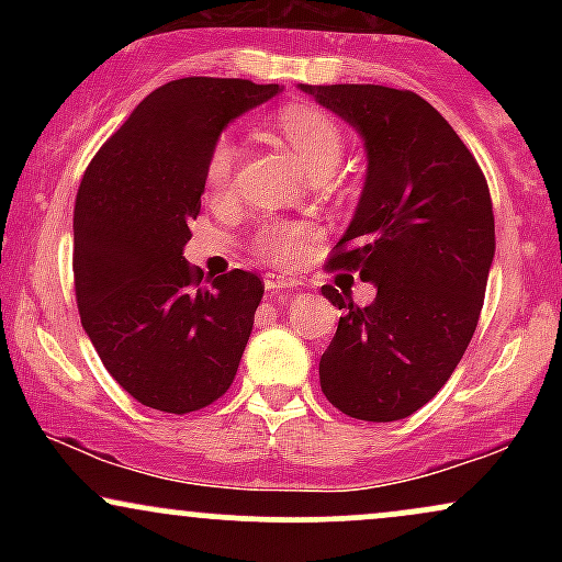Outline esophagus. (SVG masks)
Listing matches in <instances>:
<instances>
[{"mask_svg":"<svg viewBox=\"0 0 562 562\" xmlns=\"http://www.w3.org/2000/svg\"><path fill=\"white\" fill-rule=\"evenodd\" d=\"M295 285H299V280H293V277H285V274H267V280H263V288L272 290V293H277V290L295 288Z\"/></svg>","mask_w":562,"mask_h":562,"instance_id":"esophagus-1","label":"esophagus"}]
</instances>
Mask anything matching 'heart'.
<instances>
[{"label": "heart", "mask_w": 562, "mask_h": 562, "mask_svg": "<svg viewBox=\"0 0 562 562\" xmlns=\"http://www.w3.org/2000/svg\"><path fill=\"white\" fill-rule=\"evenodd\" d=\"M277 132L285 137L293 150L299 153L306 169L317 173H330L340 164L346 150L344 126L330 113L312 102H288L274 113ZM237 147L229 137L214 139L209 147L203 166L205 187L211 192H224L229 187L232 171H235ZM317 240V229L308 222H290V218H272L256 227L250 237V250L267 261L269 267L290 269L303 261L312 243Z\"/></svg>", "instance_id": "b5f03b06"}]
</instances>
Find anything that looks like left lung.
Instances as JSON below:
<instances>
[{
	"label": "left lung",
	"instance_id": "1",
	"mask_svg": "<svg viewBox=\"0 0 562 562\" xmlns=\"http://www.w3.org/2000/svg\"><path fill=\"white\" fill-rule=\"evenodd\" d=\"M367 145V182L351 227L325 269L375 282L370 306L322 285L344 308L319 359L335 409L393 423L428 404L460 364L479 325L494 259L486 177L441 113L409 89L301 83Z\"/></svg>",
	"mask_w": 562,
	"mask_h": 562
}]
</instances>
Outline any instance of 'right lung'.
<instances>
[{
	"label": "right lung",
	"instance_id": "right-lung-1",
	"mask_svg": "<svg viewBox=\"0 0 562 562\" xmlns=\"http://www.w3.org/2000/svg\"><path fill=\"white\" fill-rule=\"evenodd\" d=\"M280 83L190 76L158 87L97 150L74 209L81 325L115 383L150 409L187 415L229 391L259 274L203 277L184 259L209 147Z\"/></svg>",
	"mask_w": 562,
	"mask_h": 562
}]
</instances>
